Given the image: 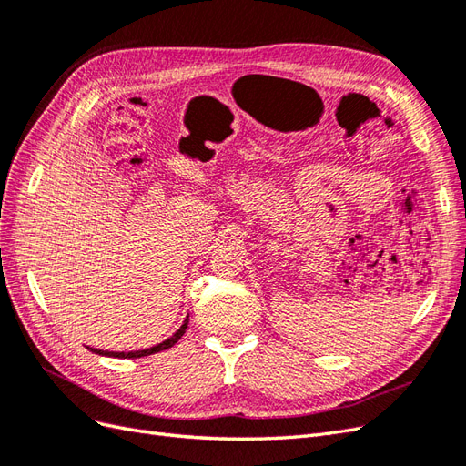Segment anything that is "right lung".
<instances>
[{
  "label": "right lung",
  "instance_id": "obj_1",
  "mask_svg": "<svg viewBox=\"0 0 466 466\" xmlns=\"http://www.w3.org/2000/svg\"><path fill=\"white\" fill-rule=\"evenodd\" d=\"M187 327H188V317L185 319V322L180 324V329L171 336V338H167V340H163V342H159V344H155V346H151V348H146V350H136V351H106V350H96V348H89L91 351H95V354H98V356H108V358H120V360H134V358H144V356H151V354H157V351H163V350H168V348H173L180 338H182V334L187 332Z\"/></svg>",
  "mask_w": 466,
  "mask_h": 466
}]
</instances>
